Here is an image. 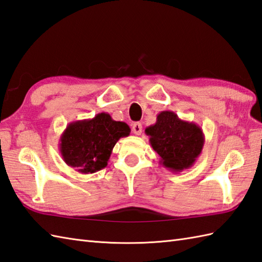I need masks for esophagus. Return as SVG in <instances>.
I'll list each match as a JSON object with an SVG mask.
<instances>
[{"mask_svg":"<svg viewBox=\"0 0 262 262\" xmlns=\"http://www.w3.org/2000/svg\"><path fill=\"white\" fill-rule=\"evenodd\" d=\"M132 131L135 135L137 136H140L141 132H142V124L140 122H135V123L132 124Z\"/></svg>","mask_w":262,"mask_h":262,"instance_id":"esophagus-1","label":"esophagus"}]
</instances>
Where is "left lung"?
<instances>
[{
  "label": "left lung",
  "mask_w": 262,
  "mask_h": 262,
  "mask_svg": "<svg viewBox=\"0 0 262 262\" xmlns=\"http://www.w3.org/2000/svg\"><path fill=\"white\" fill-rule=\"evenodd\" d=\"M151 147L160 157L159 164L172 172L188 169L199 158L205 138L201 126L184 121L172 111L157 115L156 123L146 127Z\"/></svg>",
  "instance_id": "obj_1"
}]
</instances>
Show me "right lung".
I'll return each mask as SVG.
<instances>
[{
  "mask_svg": "<svg viewBox=\"0 0 262 262\" xmlns=\"http://www.w3.org/2000/svg\"><path fill=\"white\" fill-rule=\"evenodd\" d=\"M130 132L125 122L114 121L105 112L98 113L93 119L67 125L59 140L60 155L78 172H96L107 166L115 143Z\"/></svg>",
  "mask_w": 262,
  "mask_h": 262,
  "instance_id": "add662e5",
  "label": "right lung"
}]
</instances>
